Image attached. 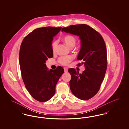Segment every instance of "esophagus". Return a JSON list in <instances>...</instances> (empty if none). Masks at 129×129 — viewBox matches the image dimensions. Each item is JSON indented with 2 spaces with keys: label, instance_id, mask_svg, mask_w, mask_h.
<instances>
[{
  "label": "esophagus",
  "instance_id": "esophagus-1",
  "mask_svg": "<svg viewBox=\"0 0 129 129\" xmlns=\"http://www.w3.org/2000/svg\"><path fill=\"white\" fill-rule=\"evenodd\" d=\"M64 72H65V73H67V72H68L67 68H64Z\"/></svg>",
  "mask_w": 129,
  "mask_h": 129
}]
</instances>
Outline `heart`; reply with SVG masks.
Instances as JSON below:
<instances>
[{"label":"heart","instance_id":"b5f03b06","mask_svg":"<svg viewBox=\"0 0 129 129\" xmlns=\"http://www.w3.org/2000/svg\"><path fill=\"white\" fill-rule=\"evenodd\" d=\"M62 41L64 42L70 48H73L76 43V40L75 37L72 35H66L62 38ZM57 43L56 41H54L52 44V48L54 52L57 46ZM72 60V57L70 56H62L58 59V61L63 65H67Z\"/></svg>","mask_w":129,"mask_h":129}]
</instances>
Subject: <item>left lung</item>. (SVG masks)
Listing matches in <instances>:
<instances>
[{
	"mask_svg": "<svg viewBox=\"0 0 129 129\" xmlns=\"http://www.w3.org/2000/svg\"><path fill=\"white\" fill-rule=\"evenodd\" d=\"M65 32L79 36L81 47L77 60H81L85 70L82 74L75 69L68 70L71 75L70 86L77 98L87 100L98 92L106 71L107 60L104 39L97 31L85 24L72 25L62 28Z\"/></svg>",
	"mask_w": 129,
	"mask_h": 129,
	"instance_id": "8db88e82",
	"label": "left lung"
}]
</instances>
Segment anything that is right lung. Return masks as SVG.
Masks as SVG:
<instances>
[{
    "mask_svg": "<svg viewBox=\"0 0 129 129\" xmlns=\"http://www.w3.org/2000/svg\"><path fill=\"white\" fill-rule=\"evenodd\" d=\"M61 27L38 28L28 34L21 43L19 64L22 79L31 96L41 102L48 101L53 97L55 86L64 73L58 66L49 70L45 62L53 56L52 42Z\"/></svg>",
    "mask_w": 129,
    "mask_h": 129,
    "instance_id": "1",
    "label": "right lung"
}]
</instances>
